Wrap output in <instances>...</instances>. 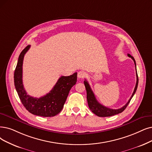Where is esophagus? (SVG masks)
<instances>
[{
	"label": "esophagus",
	"mask_w": 152,
	"mask_h": 152,
	"mask_svg": "<svg viewBox=\"0 0 152 152\" xmlns=\"http://www.w3.org/2000/svg\"><path fill=\"white\" fill-rule=\"evenodd\" d=\"M86 73L84 71H80L78 72V78H84L85 77H86Z\"/></svg>",
	"instance_id": "obj_1"
}]
</instances>
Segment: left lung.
<instances>
[{"label": "left lung", "mask_w": 152, "mask_h": 152, "mask_svg": "<svg viewBox=\"0 0 152 152\" xmlns=\"http://www.w3.org/2000/svg\"><path fill=\"white\" fill-rule=\"evenodd\" d=\"M128 56L129 57H131L132 60L134 61L135 65L136 67V63H135V60L132 56H130V54H128ZM136 76H137V82H136V86L134 89V91L130 97V99L128 101V102L126 104L122 107V108H118V109H112V108H109L108 107H106L104 105H102L100 104V103L96 100L95 95L93 92V91L90 88V86L88 82L86 80L84 81V85L85 87H86V90H87V102H88V107L90 109V110L92 111L94 113H95L96 115L99 117H111L113 116V115L118 114L120 113H122L125 109L126 108L127 105H129L130 103L131 99H132L133 96L134 95L135 93L136 92V90L137 89L138 87V74L137 72V69H136Z\"/></svg>", "instance_id": "8db88e82"}]
</instances>
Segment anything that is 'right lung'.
Here are the masks:
<instances>
[{
	"label": "right lung",
	"instance_id": "add662e5",
	"mask_svg": "<svg viewBox=\"0 0 152 152\" xmlns=\"http://www.w3.org/2000/svg\"><path fill=\"white\" fill-rule=\"evenodd\" d=\"M30 47L28 45L24 48L18 59L14 77L16 91L23 105L30 113L44 117L56 116L62 110L71 88L75 85L77 73L67 77H60L50 92L43 96L35 98L30 96L24 88L22 82L23 57Z\"/></svg>",
	"mask_w": 152,
	"mask_h": 152
}]
</instances>
